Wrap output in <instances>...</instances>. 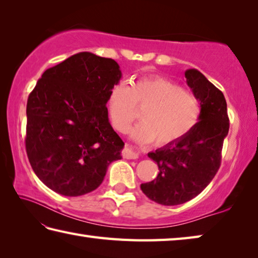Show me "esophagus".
Returning a JSON list of instances; mask_svg holds the SVG:
<instances>
[{
  "label": "esophagus",
  "instance_id": "34e87169",
  "mask_svg": "<svg viewBox=\"0 0 258 258\" xmlns=\"http://www.w3.org/2000/svg\"><path fill=\"white\" fill-rule=\"evenodd\" d=\"M122 155H123L124 159H128V160H136L139 156L137 152H135L133 148H130L128 146H126L124 150L122 151Z\"/></svg>",
  "mask_w": 258,
  "mask_h": 258
}]
</instances>
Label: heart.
<instances>
[{"instance_id":"1","label":"heart","mask_w":258,"mask_h":258,"mask_svg":"<svg viewBox=\"0 0 258 258\" xmlns=\"http://www.w3.org/2000/svg\"><path fill=\"white\" fill-rule=\"evenodd\" d=\"M107 110L112 125L128 132L142 111V122L132 132L139 143L164 146L181 141L195 128L201 117V103L181 85L160 76L138 79L129 86L122 81L111 89Z\"/></svg>"}]
</instances>
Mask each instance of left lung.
Listing matches in <instances>:
<instances>
[{"label": "left lung", "instance_id": "8db88e82", "mask_svg": "<svg viewBox=\"0 0 258 258\" xmlns=\"http://www.w3.org/2000/svg\"><path fill=\"white\" fill-rule=\"evenodd\" d=\"M184 77L201 102L200 121L181 141L148 153L159 166V174L141 184L150 200L165 206L183 204L204 190L220 169L223 141L229 133L223 93L196 69L187 70Z\"/></svg>", "mask_w": 258, "mask_h": 258}]
</instances>
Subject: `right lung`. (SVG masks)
<instances>
[{
    "instance_id": "right-lung-1",
    "label": "right lung",
    "mask_w": 258,
    "mask_h": 258,
    "mask_svg": "<svg viewBox=\"0 0 258 258\" xmlns=\"http://www.w3.org/2000/svg\"><path fill=\"white\" fill-rule=\"evenodd\" d=\"M117 63L89 52L42 75L27 101L26 151L35 174L63 196L103 182L124 143L108 122L107 97L121 79Z\"/></svg>"
}]
</instances>
